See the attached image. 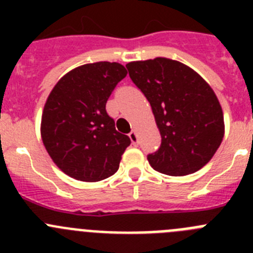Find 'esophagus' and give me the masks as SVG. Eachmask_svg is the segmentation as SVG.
<instances>
[{"mask_svg":"<svg viewBox=\"0 0 253 253\" xmlns=\"http://www.w3.org/2000/svg\"><path fill=\"white\" fill-rule=\"evenodd\" d=\"M129 138H130V140H131V143H133V144H137V143H138V135H137V133H135V130H131L130 133H129Z\"/></svg>","mask_w":253,"mask_h":253,"instance_id":"obj_1","label":"esophagus"}]
</instances>
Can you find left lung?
I'll return each mask as SVG.
<instances>
[{
  "instance_id": "1",
  "label": "left lung",
  "mask_w": 253,
  "mask_h": 253,
  "mask_svg": "<svg viewBox=\"0 0 253 253\" xmlns=\"http://www.w3.org/2000/svg\"><path fill=\"white\" fill-rule=\"evenodd\" d=\"M131 81L144 93L162 143L148 154L154 169L185 176L204 167L224 137L222 106L213 88L186 64L169 58L126 64Z\"/></svg>"
}]
</instances>
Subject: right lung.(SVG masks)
<instances>
[{
  "instance_id": "obj_1",
  "label": "right lung",
  "mask_w": 253,
  "mask_h": 253,
  "mask_svg": "<svg viewBox=\"0 0 253 253\" xmlns=\"http://www.w3.org/2000/svg\"><path fill=\"white\" fill-rule=\"evenodd\" d=\"M126 76L116 62H96L69 71L44 105L40 133L46 152L66 175L96 182L114 175L130 144L115 129L106 101Z\"/></svg>"
}]
</instances>
